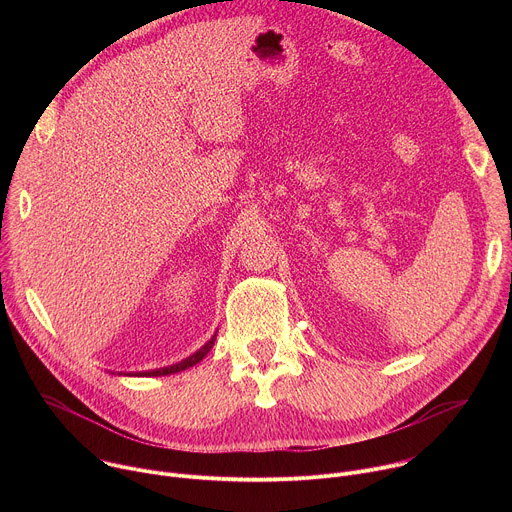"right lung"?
<instances>
[{
	"label": "right lung",
	"mask_w": 512,
	"mask_h": 512,
	"mask_svg": "<svg viewBox=\"0 0 512 512\" xmlns=\"http://www.w3.org/2000/svg\"><path fill=\"white\" fill-rule=\"evenodd\" d=\"M214 340H216V334L200 348V350H196L192 356H188L186 360H182V362H178V364H172V367H166V369H156V371H148V373H143L145 377H164V375H172V373H180V371H184V369H190L192 364H196V362H200L208 352H210V348L214 346ZM141 375V373H139Z\"/></svg>",
	"instance_id": "obj_1"
}]
</instances>
